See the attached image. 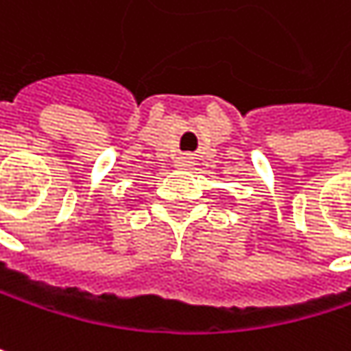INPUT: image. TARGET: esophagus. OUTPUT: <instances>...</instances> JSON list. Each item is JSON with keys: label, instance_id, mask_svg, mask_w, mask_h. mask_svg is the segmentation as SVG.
I'll return each mask as SVG.
<instances>
[{"label": "esophagus", "instance_id": "34e87169", "mask_svg": "<svg viewBox=\"0 0 351 351\" xmlns=\"http://www.w3.org/2000/svg\"><path fill=\"white\" fill-rule=\"evenodd\" d=\"M175 167L176 169L186 171V169H193V167H195V160H193V156H191V154H178L175 160Z\"/></svg>", "mask_w": 351, "mask_h": 351}]
</instances>
